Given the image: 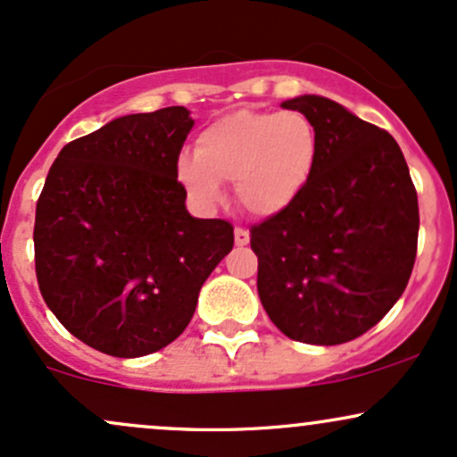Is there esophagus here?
<instances>
[{
  "mask_svg": "<svg viewBox=\"0 0 457 457\" xmlns=\"http://www.w3.org/2000/svg\"><path fill=\"white\" fill-rule=\"evenodd\" d=\"M234 240H236V246H246L249 245V232L243 228H236L234 229Z\"/></svg>",
  "mask_w": 457,
  "mask_h": 457,
  "instance_id": "esophagus-1",
  "label": "esophagus"
}]
</instances>
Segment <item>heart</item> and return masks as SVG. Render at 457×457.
I'll list each match as a JSON object with an SVG mask.
<instances>
[{
    "instance_id": "1",
    "label": "heart",
    "mask_w": 457,
    "mask_h": 457,
    "mask_svg": "<svg viewBox=\"0 0 457 457\" xmlns=\"http://www.w3.org/2000/svg\"><path fill=\"white\" fill-rule=\"evenodd\" d=\"M320 159L316 124L301 112H234L208 124L195 154H182L176 178L199 211L223 202V180L258 219L279 217L301 199Z\"/></svg>"
}]
</instances>
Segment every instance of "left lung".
I'll list each match as a JSON object with an SVG mask.
<instances>
[{
  "mask_svg": "<svg viewBox=\"0 0 457 457\" xmlns=\"http://www.w3.org/2000/svg\"><path fill=\"white\" fill-rule=\"evenodd\" d=\"M281 107L316 124L320 159L295 206L251 229L258 295L286 337L337 345L376 327L406 290L417 191L386 130L316 94Z\"/></svg>",
  "mask_w": 457,
  "mask_h": 457,
  "instance_id": "obj_1",
  "label": "left lung"
}]
</instances>
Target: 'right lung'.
<instances>
[{"label":"right lung","mask_w":457,"mask_h":457,"mask_svg":"<svg viewBox=\"0 0 457 457\" xmlns=\"http://www.w3.org/2000/svg\"><path fill=\"white\" fill-rule=\"evenodd\" d=\"M187 107L115 118L60 150L36 204V277L46 307L98 353L137 359L170 345L204 281L234 246L223 219H197L176 162Z\"/></svg>","instance_id":"1"}]
</instances>
